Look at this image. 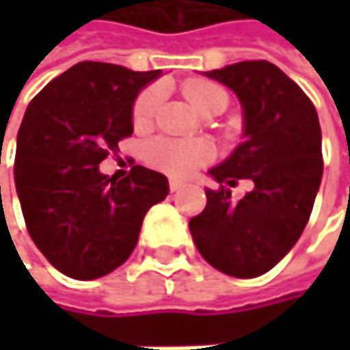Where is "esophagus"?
Returning <instances> with one entry per match:
<instances>
[{"instance_id":"obj_1","label":"esophagus","mask_w":350,"mask_h":350,"mask_svg":"<svg viewBox=\"0 0 350 350\" xmlns=\"http://www.w3.org/2000/svg\"><path fill=\"white\" fill-rule=\"evenodd\" d=\"M182 182H178V180H170V192H178V190H182Z\"/></svg>"}]
</instances>
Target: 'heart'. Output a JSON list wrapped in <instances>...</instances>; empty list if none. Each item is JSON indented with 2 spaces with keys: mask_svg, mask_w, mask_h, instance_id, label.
<instances>
[{
  "mask_svg": "<svg viewBox=\"0 0 350 350\" xmlns=\"http://www.w3.org/2000/svg\"><path fill=\"white\" fill-rule=\"evenodd\" d=\"M182 93L188 99V103L202 115L221 113L229 103L227 91L211 81H204V79L186 81L182 85ZM160 103H162V91L158 87L144 89L137 95V99L133 101V111H131L133 125L137 129L148 127L152 123L154 115L158 113ZM144 156L150 166H154L166 174L188 176L213 158V150L202 142L156 137L146 146Z\"/></svg>",
  "mask_w": 350,
  "mask_h": 350,
  "instance_id": "obj_1",
  "label": "heart"
}]
</instances>
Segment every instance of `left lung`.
<instances>
[{
	"label": "left lung",
	"instance_id": "obj_1",
	"mask_svg": "<svg viewBox=\"0 0 350 350\" xmlns=\"http://www.w3.org/2000/svg\"><path fill=\"white\" fill-rule=\"evenodd\" d=\"M206 77L227 85L245 113V142L211 176L206 206L188 227L200 255L233 278L269 271L300 239L322 180V133L308 95L275 64L245 60ZM251 179L233 201L227 181Z\"/></svg>",
	"mask_w": 350,
	"mask_h": 350
}]
</instances>
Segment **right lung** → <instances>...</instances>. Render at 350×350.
<instances>
[{
  "label": "right lung",
  "instance_id": "obj_1",
  "mask_svg": "<svg viewBox=\"0 0 350 350\" xmlns=\"http://www.w3.org/2000/svg\"><path fill=\"white\" fill-rule=\"evenodd\" d=\"M160 72L85 60L26 109L16 190L32 241L68 278L95 280L117 269L135 249L146 213L168 196L166 176L144 166L121 180L99 172L133 133V99Z\"/></svg>",
  "mask_w": 350,
  "mask_h": 350
}]
</instances>
